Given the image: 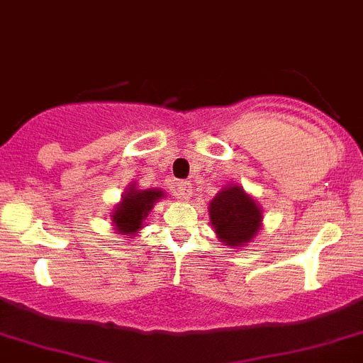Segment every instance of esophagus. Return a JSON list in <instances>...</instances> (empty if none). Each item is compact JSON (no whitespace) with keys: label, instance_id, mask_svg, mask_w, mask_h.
<instances>
[{"label":"esophagus","instance_id":"obj_1","mask_svg":"<svg viewBox=\"0 0 363 363\" xmlns=\"http://www.w3.org/2000/svg\"><path fill=\"white\" fill-rule=\"evenodd\" d=\"M178 197L180 199H190L192 197V185L189 182H180L178 183Z\"/></svg>","mask_w":363,"mask_h":363}]
</instances>
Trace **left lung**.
Returning a JSON list of instances; mask_svg holds the SVG:
<instances>
[{
  "mask_svg": "<svg viewBox=\"0 0 363 363\" xmlns=\"http://www.w3.org/2000/svg\"><path fill=\"white\" fill-rule=\"evenodd\" d=\"M211 220L218 239L230 247H244L259 232L263 213L259 204L240 185H227L209 202Z\"/></svg>",
  "mask_w": 363,
  "mask_h": 363,
  "instance_id": "left-lung-1",
  "label": "left lung"
}]
</instances>
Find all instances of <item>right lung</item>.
I'll list each match as a JSON object with an SVG mask.
<instances>
[{
  "mask_svg": "<svg viewBox=\"0 0 363 363\" xmlns=\"http://www.w3.org/2000/svg\"><path fill=\"white\" fill-rule=\"evenodd\" d=\"M164 196L166 194L161 189L138 190L135 183H131L121 197L119 204L112 211L111 220L119 235H130L128 239L136 235L138 230L143 227V221L147 220L155 202Z\"/></svg>",
  "mask_w": 363,
  "mask_h": 363,
  "instance_id": "add662e5",
  "label": "right lung"
}]
</instances>
